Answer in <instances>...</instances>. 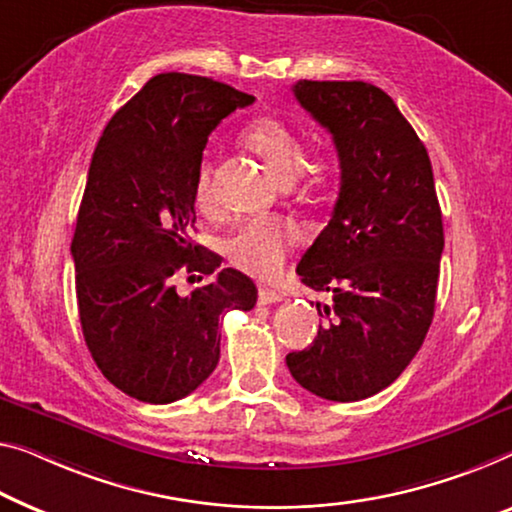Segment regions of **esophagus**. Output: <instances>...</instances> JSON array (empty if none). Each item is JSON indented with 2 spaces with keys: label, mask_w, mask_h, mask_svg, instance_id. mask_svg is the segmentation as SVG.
<instances>
[{
  "label": "esophagus",
  "mask_w": 512,
  "mask_h": 512,
  "mask_svg": "<svg viewBox=\"0 0 512 512\" xmlns=\"http://www.w3.org/2000/svg\"><path fill=\"white\" fill-rule=\"evenodd\" d=\"M282 301V294L276 292V289L271 287H259V303L269 305V303H280Z\"/></svg>",
  "instance_id": "obj_1"
}]
</instances>
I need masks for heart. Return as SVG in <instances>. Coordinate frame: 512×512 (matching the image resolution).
<instances>
[{
	"label": "heart",
	"instance_id": "b5f03b06",
	"mask_svg": "<svg viewBox=\"0 0 512 512\" xmlns=\"http://www.w3.org/2000/svg\"><path fill=\"white\" fill-rule=\"evenodd\" d=\"M248 149L264 160L266 167L278 174L280 179L289 181L299 170V177L305 183L322 179L324 165L319 160H303L301 137L287 121L278 117H259L246 128ZM302 167L299 168L298 165ZM211 177L213 167L207 158L202 160L197 172L195 193L202 204L211 202ZM296 241V230L287 220L259 216L250 218L236 227V232L225 241V253L234 266L259 278H271L282 269L289 248Z\"/></svg>",
	"mask_w": 512,
	"mask_h": 512
}]
</instances>
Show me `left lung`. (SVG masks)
<instances>
[{
    "instance_id": "left-lung-1",
    "label": "left lung",
    "mask_w": 512,
    "mask_h": 512,
    "mask_svg": "<svg viewBox=\"0 0 512 512\" xmlns=\"http://www.w3.org/2000/svg\"><path fill=\"white\" fill-rule=\"evenodd\" d=\"M292 91L333 135L340 193L296 266L333 305L312 345L287 354V368L319 398L356 402L391 386L423 345L444 223L430 156L386 91L361 80H299Z\"/></svg>"
}]
</instances>
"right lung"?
<instances>
[{
	"label": "right lung",
	"instance_id": "1",
	"mask_svg": "<svg viewBox=\"0 0 512 512\" xmlns=\"http://www.w3.org/2000/svg\"><path fill=\"white\" fill-rule=\"evenodd\" d=\"M255 96L188 73L151 78L105 126L71 243L82 335L103 377L131 398H186L216 370L220 315L253 310L257 287L190 239L213 128ZM209 275L181 297L173 276Z\"/></svg>",
	"mask_w": 512,
	"mask_h": 512
}]
</instances>
